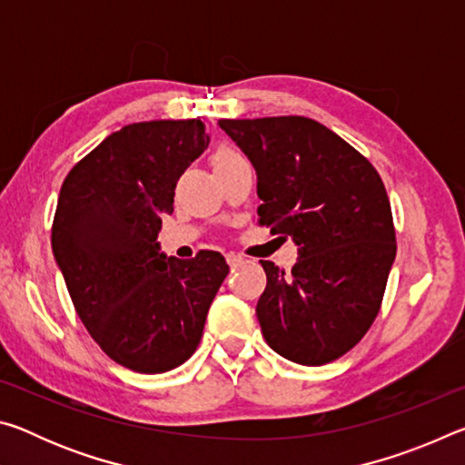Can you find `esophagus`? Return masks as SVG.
<instances>
[{
	"label": "esophagus",
	"instance_id": "esophagus-1",
	"mask_svg": "<svg viewBox=\"0 0 465 465\" xmlns=\"http://www.w3.org/2000/svg\"><path fill=\"white\" fill-rule=\"evenodd\" d=\"M225 261H227V264L232 266V269H238V266L243 262V258L240 254H227Z\"/></svg>",
	"mask_w": 465,
	"mask_h": 465
}]
</instances>
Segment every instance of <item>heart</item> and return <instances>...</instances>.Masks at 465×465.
Here are the masks:
<instances>
[{"label": "heart", "instance_id": "heart-1", "mask_svg": "<svg viewBox=\"0 0 465 465\" xmlns=\"http://www.w3.org/2000/svg\"><path fill=\"white\" fill-rule=\"evenodd\" d=\"M238 157H242V155L235 152V149H232V147H227V145L217 147L215 153H213V166L215 168H222V166H225L227 162L238 160Z\"/></svg>", "mask_w": 465, "mask_h": 465}]
</instances>
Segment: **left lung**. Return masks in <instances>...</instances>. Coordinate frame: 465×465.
Segmentation results:
<instances>
[{
    "label": "left lung",
    "instance_id": "left-lung-1",
    "mask_svg": "<svg viewBox=\"0 0 465 465\" xmlns=\"http://www.w3.org/2000/svg\"><path fill=\"white\" fill-rule=\"evenodd\" d=\"M258 176L261 225L293 238L291 272L261 261L256 316L274 352L299 365L342 357L371 328L396 258L388 193L342 137L305 116L219 121Z\"/></svg>",
    "mask_w": 465,
    "mask_h": 465
}]
</instances>
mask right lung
I'll list each match as a JSON object with an SVG mask.
<instances>
[{
  "instance_id": "obj_1",
  "label": "right lung",
  "mask_w": 465,
  "mask_h": 465,
  "mask_svg": "<svg viewBox=\"0 0 465 465\" xmlns=\"http://www.w3.org/2000/svg\"><path fill=\"white\" fill-rule=\"evenodd\" d=\"M207 145L199 119L133 123L63 180L53 256L90 336L137 373H163L191 359L230 272L219 252L178 261L157 242L178 178Z\"/></svg>"
}]
</instances>
